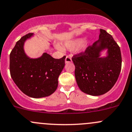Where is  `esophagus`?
I'll return each instance as SVG.
<instances>
[{
  "label": "esophagus",
  "mask_w": 132,
  "mask_h": 132,
  "mask_svg": "<svg viewBox=\"0 0 132 132\" xmlns=\"http://www.w3.org/2000/svg\"><path fill=\"white\" fill-rule=\"evenodd\" d=\"M72 62L71 57L70 56L67 55L66 57V59H65V62H66V63H69V62Z\"/></svg>",
  "instance_id": "esophagus-1"
}]
</instances>
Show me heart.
Wrapping results in <instances>:
<instances>
[{
  "instance_id": "obj_1",
  "label": "heart",
  "mask_w": 132,
  "mask_h": 132,
  "mask_svg": "<svg viewBox=\"0 0 132 132\" xmlns=\"http://www.w3.org/2000/svg\"><path fill=\"white\" fill-rule=\"evenodd\" d=\"M90 42L88 40H85L84 42L83 38H77L73 40L67 42L65 43L64 48L70 51H76L78 49L81 51H84L86 49ZM57 48L59 50H61V48L59 46H57Z\"/></svg>"
}]
</instances>
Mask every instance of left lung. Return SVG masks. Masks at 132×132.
I'll return each instance as SVG.
<instances>
[{
	"instance_id": "obj_1",
	"label": "left lung",
	"mask_w": 132,
	"mask_h": 132,
	"mask_svg": "<svg viewBox=\"0 0 132 132\" xmlns=\"http://www.w3.org/2000/svg\"><path fill=\"white\" fill-rule=\"evenodd\" d=\"M106 50V55L101 56ZM76 81L83 92L94 96L110 90L120 75L121 55L120 47L110 34L100 29L99 40L84 53L72 58Z\"/></svg>"
}]
</instances>
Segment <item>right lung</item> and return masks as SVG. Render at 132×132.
I'll return each instance as SVG.
<instances>
[{"label":"right lung","mask_w":132,"mask_h":132,"mask_svg":"<svg viewBox=\"0 0 132 132\" xmlns=\"http://www.w3.org/2000/svg\"><path fill=\"white\" fill-rule=\"evenodd\" d=\"M33 35L28 33L21 37L11 51V76L26 95L32 98L45 97L53 94L57 88L58 78L64 67L66 56L54 59L45 52L39 57H30L24 46L26 41Z\"/></svg>","instance_id":"1"}]
</instances>
